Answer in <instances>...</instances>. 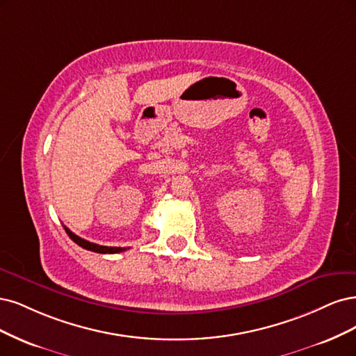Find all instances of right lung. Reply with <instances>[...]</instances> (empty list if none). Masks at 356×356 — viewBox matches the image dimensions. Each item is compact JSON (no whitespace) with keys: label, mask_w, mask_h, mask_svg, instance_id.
Masks as SVG:
<instances>
[{"label":"right lung","mask_w":356,"mask_h":356,"mask_svg":"<svg viewBox=\"0 0 356 356\" xmlns=\"http://www.w3.org/2000/svg\"><path fill=\"white\" fill-rule=\"evenodd\" d=\"M65 231L66 234L70 235V238L74 241L75 244H78L79 247H83L86 250H90V251H95V253H102V254H115V253H121V251H125L127 248H122V247H106V245H99V244H95V243H90V241H86L84 238H79L78 235H75L74 232H71L70 229H67L66 226Z\"/></svg>","instance_id":"1"}]
</instances>
